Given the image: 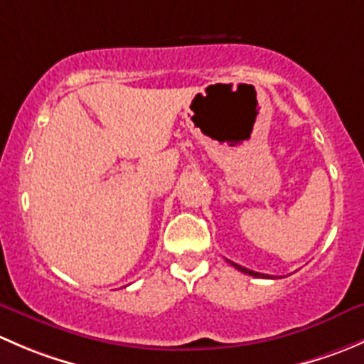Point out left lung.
Masks as SVG:
<instances>
[{"mask_svg":"<svg viewBox=\"0 0 364 364\" xmlns=\"http://www.w3.org/2000/svg\"><path fill=\"white\" fill-rule=\"evenodd\" d=\"M227 262L229 264H232L234 267H236V269H240V271H243V273H247V274H250V277H257V278H273V277H269V274H264V273H257V271H252V269H247V267H243V266H240V264H236V262H232V260H227Z\"/></svg>","mask_w":364,"mask_h":364,"instance_id":"left-lung-1","label":"left lung"}]
</instances>
